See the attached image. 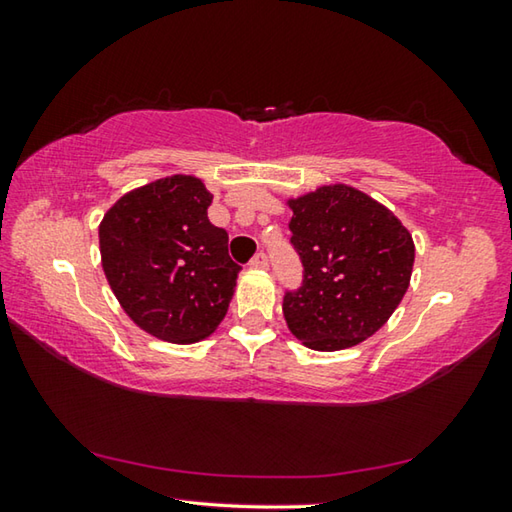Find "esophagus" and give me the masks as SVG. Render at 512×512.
Masks as SVG:
<instances>
[{
  "instance_id": "1",
  "label": "esophagus",
  "mask_w": 512,
  "mask_h": 512,
  "mask_svg": "<svg viewBox=\"0 0 512 512\" xmlns=\"http://www.w3.org/2000/svg\"><path fill=\"white\" fill-rule=\"evenodd\" d=\"M250 268H257V271H266V268H268V257L264 253H257L253 259H250Z\"/></svg>"
}]
</instances>
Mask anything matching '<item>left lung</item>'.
I'll return each mask as SVG.
<instances>
[{
  "instance_id": "8db88e82",
  "label": "left lung",
  "mask_w": 512,
  "mask_h": 512,
  "mask_svg": "<svg viewBox=\"0 0 512 512\" xmlns=\"http://www.w3.org/2000/svg\"><path fill=\"white\" fill-rule=\"evenodd\" d=\"M291 244L305 266L287 293L284 320L316 352L348 350L388 323L411 284L415 244L406 225L375 198L345 183L287 198Z\"/></svg>"
}]
</instances>
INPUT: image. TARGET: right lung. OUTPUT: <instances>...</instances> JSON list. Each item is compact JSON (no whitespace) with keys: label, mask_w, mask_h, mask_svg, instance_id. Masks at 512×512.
I'll return each instance as SVG.
<instances>
[{"label":"right lung","mask_w":512,"mask_h":512,"mask_svg":"<svg viewBox=\"0 0 512 512\" xmlns=\"http://www.w3.org/2000/svg\"><path fill=\"white\" fill-rule=\"evenodd\" d=\"M210 203L201 178L173 173L126 192L99 223L112 293L160 341H203L230 307L241 266L228 255V232L207 219Z\"/></svg>","instance_id":"add662e5"}]
</instances>
